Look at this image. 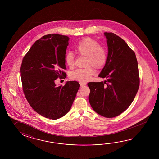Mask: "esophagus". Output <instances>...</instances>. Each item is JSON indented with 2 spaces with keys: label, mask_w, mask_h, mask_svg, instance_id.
<instances>
[{
  "label": "esophagus",
  "mask_w": 159,
  "mask_h": 159,
  "mask_svg": "<svg viewBox=\"0 0 159 159\" xmlns=\"http://www.w3.org/2000/svg\"><path fill=\"white\" fill-rule=\"evenodd\" d=\"M80 84L81 87H84V86H86V84L85 83H83V82H80Z\"/></svg>",
  "instance_id": "esophagus-1"
}]
</instances>
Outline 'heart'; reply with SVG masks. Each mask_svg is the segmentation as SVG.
<instances>
[{"label": "heart", "mask_w": 159, "mask_h": 159, "mask_svg": "<svg viewBox=\"0 0 159 159\" xmlns=\"http://www.w3.org/2000/svg\"><path fill=\"white\" fill-rule=\"evenodd\" d=\"M75 51L80 56L86 57L84 69H78L72 71V80L86 82L91 79L94 71L91 66L96 69H101L106 64L108 55L105 48L102 47L98 41L91 37H85L81 40L75 47ZM65 61L70 69L75 66V56L71 52H68L65 56Z\"/></svg>", "instance_id": "heart-1"}]
</instances>
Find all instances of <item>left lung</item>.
<instances>
[{"mask_svg": "<svg viewBox=\"0 0 159 159\" xmlns=\"http://www.w3.org/2000/svg\"><path fill=\"white\" fill-rule=\"evenodd\" d=\"M108 59L99 77L105 82L88 83L89 101L92 108L105 118H114L132 103L140 84L138 61L135 52L125 41L112 32H105Z\"/></svg>", "mask_w": 159, "mask_h": 159, "instance_id": "1", "label": "left lung"}]
</instances>
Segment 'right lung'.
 I'll list each match as a JSON object with an SVG mask.
<instances>
[{
  "label": "right lung",
  "instance_id": "add662e5",
  "mask_svg": "<svg viewBox=\"0 0 159 159\" xmlns=\"http://www.w3.org/2000/svg\"><path fill=\"white\" fill-rule=\"evenodd\" d=\"M69 38L49 34L36 41L23 58L21 79L23 91L32 108L51 119L68 113L80 86L75 81L56 86L54 81L66 77L65 56Z\"/></svg>",
  "mask_w": 159,
  "mask_h": 159
}]
</instances>
